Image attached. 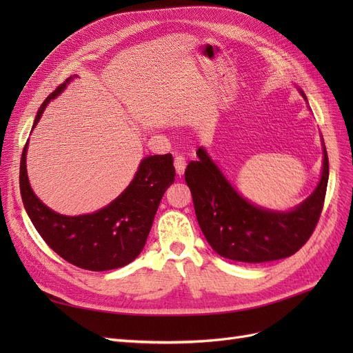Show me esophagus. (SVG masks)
<instances>
[{
	"label": "esophagus",
	"mask_w": 353,
	"mask_h": 353,
	"mask_svg": "<svg viewBox=\"0 0 353 353\" xmlns=\"http://www.w3.org/2000/svg\"><path fill=\"white\" fill-rule=\"evenodd\" d=\"M174 166H175V170H176V175H178V176H183V175H184V170H185V166H187L185 157L176 156V157L174 159Z\"/></svg>",
	"instance_id": "obj_1"
}]
</instances>
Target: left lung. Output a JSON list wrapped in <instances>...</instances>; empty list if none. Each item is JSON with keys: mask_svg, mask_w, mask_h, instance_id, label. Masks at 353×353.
I'll return each instance as SVG.
<instances>
[{"mask_svg": "<svg viewBox=\"0 0 353 353\" xmlns=\"http://www.w3.org/2000/svg\"><path fill=\"white\" fill-rule=\"evenodd\" d=\"M301 92L306 100L303 91ZM197 157L185 169V183L193 196L199 225L210 248L222 258L248 263L284 259L312 236L328 183L325 147L318 187L290 212L254 206L232 188L205 148H199Z\"/></svg>", "mask_w": 353, "mask_h": 353, "instance_id": "obj_1", "label": "left lung"}]
</instances>
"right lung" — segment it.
I'll use <instances>...</instances> for the list:
<instances>
[{"label":"right lung","instance_id":"add662e5","mask_svg":"<svg viewBox=\"0 0 353 353\" xmlns=\"http://www.w3.org/2000/svg\"><path fill=\"white\" fill-rule=\"evenodd\" d=\"M70 79L41 104L32 128ZM28 143L20 160V194L44 241L60 258L82 270L109 271L132 262L144 248L160 200L175 181L172 154L144 157L131 184L110 205L87 215L66 216L47 208L32 191L26 172Z\"/></svg>","mask_w":353,"mask_h":353}]
</instances>
